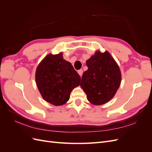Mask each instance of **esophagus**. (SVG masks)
<instances>
[{"mask_svg":"<svg viewBox=\"0 0 152 152\" xmlns=\"http://www.w3.org/2000/svg\"><path fill=\"white\" fill-rule=\"evenodd\" d=\"M78 73H79V75H80V77H82V73H83V70H78Z\"/></svg>","mask_w":152,"mask_h":152,"instance_id":"esophagus-1","label":"esophagus"}]
</instances>
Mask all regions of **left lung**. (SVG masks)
<instances>
[{
  "label": "left lung",
  "instance_id": "left-lung-1",
  "mask_svg": "<svg viewBox=\"0 0 152 152\" xmlns=\"http://www.w3.org/2000/svg\"><path fill=\"white\" fill-rule=\"evenodd\" d=\"M86 65L88 70L82 75L80 86L87 99L95 105L107 103L121 84V73L117 63L108 51H97Z\"/></svg>",
  "mask_w": 152,
  "mask_h": 152
}]
</instances>
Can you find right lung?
I'll use <instances>...</instances> for the list:
<instances>
[{
	"mask_svg": "<svg viewBox=\"0 0 152 152\" xmlns=\"http://www.w3.org/2000/svg\"><path fill=\"white\" fill-rule=\"evenodd\" d=\"M35 80L43 98L59 106L69 100L72 89L79 86L80 77L60 53L49 54L41 61L37 68Z\"/></svg>",
	"mask_w": 152,
	"mask_h": 152,
	"instance_id": "obj_1",
	"label": "right lung"
}]
</instances>
